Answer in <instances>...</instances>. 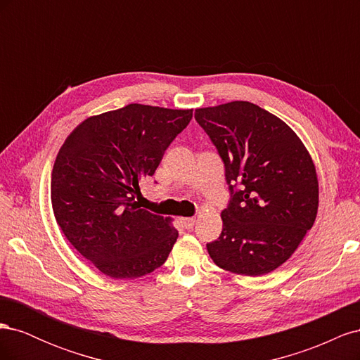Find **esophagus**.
Segmentation results:
<instances>
[{
  "label": "esophagus",
  "instance_id": "1",
  "mask_svg": "<svg viewBox=\"0 0 360 360\" xmlns=\"http://www.w3.org/2000/svg\"><path fill=\"white\" fill-rule=\"evenodd\" d=\"M180 222L186 230H191L195 225V217H180Z\"/></svg>",
  "mask_w": 360,
  "mask_h": 360
}]
</instances>
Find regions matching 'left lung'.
Segmentation results:
<instances>
[{"instance_id": "left-lung-1", "label": "left lung", "mask_w": 360, "mask_h": 360, "mask_svg": "<svg viewBox=\"0 0 360 360\" xmlns=\"http://www.w3.org/2000/svg\"><path fill=\"white\" fill-rule=\"evenodd\" d=\"M195 120L219 153L231 192L209 255L231 274H270L317 217L319 179L308 150L288 124L250 102L198 108Z\"/></svg>"}]
</instances>
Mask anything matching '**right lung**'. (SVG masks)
I'll return each mask as SVG.
<instances>
[{
	"label": "right lung",
	"mask_w": 360,
	"mask_h": 360,
	"mask_svg": "<svg viewBox=\"0 0 360 360\" xmlns=\"http://www.w3.org/2000/svg\"><path fill=\"white\" fill-rule=\"evenodd\" d=\"M192 110L130 103L89 117L61 146L51 201L63 234L114 279H134L165 263L179 231L171 217L141 209L138 181L153 176Z\"/></svg>",
	"instance_id": "obj_1"
}]
</instances>
